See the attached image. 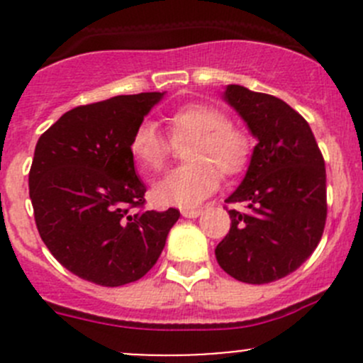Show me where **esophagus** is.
<instances>
[{
  "label": "esophagus",
  "instance_id": "esophagus-1",
  "mask_svg": "<svg viewBox=\"0 0 363 363\" xmlns=\"http://www.w3.org/2000/svg\"><path fill=\"white\" fill-rule=\"evenodd\" d=\"M181 214L184 216V218L195 219V218H199V216H202L203 211L202 208H184V211H181Z\"/></svg>",
  "mask_w": 363,
  "mask_h": 363
}]
</instances>
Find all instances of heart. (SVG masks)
Returning <instances> with one entry per match:
<instances>
[{
  "label": "heart",
  "instance_id": "heart-1",
  "mask_svg": "<svg viewBox=\"0 0 363 363\" xmlns=\"http://www.w3.org/2000/svg\"><path fill=\"white\" fill-rule=\"evenodd\" d=\"M168 130L175 140L191 138L186 149L189 163L174 168L152 188L156 202L191 208L218 188L219 171L239 174L250 160L247 135L226 121L218 108L203 104H186L167 116ZM130 152L145 174L163 168L170 144L156 124L144 121L133 130Z\"/></svg>",
  "mask_w": 363,
  "mask_h": 363
}]
</instances>
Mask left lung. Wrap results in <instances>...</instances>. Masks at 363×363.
<instances>
[{
	"label": "left lung",
	"mask_w": 363,
	"mask_h": 363,
	"mask_svg": "<svg viewBox=\"0 0 363 363\" xmlns=\"http://www.w3.org/2000/svg\"><path fill=\"white\" fill-rule=\"evenodd\" d=\"M223 100L258 140L239 188L226 202L232 225L216 247L219 267L250 284L298 269L316 250L327 221L325 161L307 121L283 100L230 84Z\"/></svg>",
	"instance_id": "obj_1"
}]
</instances>
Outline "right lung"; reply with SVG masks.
Returning <instances> with one entry per match:
<instances>
[{"label": "right lung", "mask_w": 363, "mask_h": 363, "mask_svg": "<svg viewBox=\"0 0 363 363\" xmlns=\"http://www.w3.org/2000/svg\"><path fill=\"white\" fill-rule=\"evenodd\" d=\"M164 93L113 96L60 117L35 149L29 199L36 228L54 258L82 279L123 286L158 262L179 219L144 205L130 138Z\"/></svg>", "instance_id": "add662e5"}]
</instances>
